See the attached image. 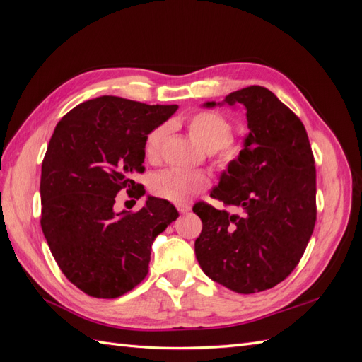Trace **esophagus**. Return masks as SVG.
I'll use <instances>...</instances> for the list:
<instances>
[{"instance_id": "34e87169", "label": "esophagus", "mask_w": 362, "mask_h": 362, "mask_svg": "<svg viewBox=\"0 0 362 362\" xmlns=\"http://www.w3.org/2000/svg\"><path fill=\"white\" fill-rule=\"evenodd\" d=\"M177 208H178V211H180L181 214H185V213H189V211L192 210V206H190L189 204H178Z\"/></svg>"}]
</instances>
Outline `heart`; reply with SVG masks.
<instances>
[{
  "label": "heart",
  "instance_id": "heart-1",
  "mask_svg": "<svg viewBox=\"0 0 362 362\" xmlns=\"http://www.w3.org/2000/svg\"><path fill=\"white\" fill-rule=\"evenodd\" d=\"M187 129L192 140L206 152L217 151V164L228 168L234 164L240 154L242 145L231 136V124L217 112H199L187 120ZM169 133V125H160L146 136L145 156L149 160H156L161 148L163 140ZM208 180L201 173H190L178 169H169L158 173L152 180V190L164 199L172 202H185L193 194L204 190Z\"/></svg>",
  "mask_w": 362,
  "mask_h": 362
}]
</instances>
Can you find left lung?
Segmentation results:
<instances>
[{
	"label": "left lung",
	"mask_w": 362,
	"mask_h": 362,
	"mask_svg": "<svg viewBox=\"0 0 362 362\" xmlns=\"http://www.w3.org/2000/svg\"><path fill=\"white\" fill-rule=\"evenodd\" d=\"M222 104L246 108L249 134L210 196L242 213L194 204L202 221L194 254L208 278L250 294L275 287L300 261L315 225V166L300 119L266 87L204 107Z\"/></svg>",
	"instance_id": "obj_1"
}]
</instances>
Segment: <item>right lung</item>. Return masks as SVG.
<instances>
[{"label": "right lung", "instance_id": "1", "mask_svg": "<svg viewBox=\"0 0 362 362\" xmlns=\"http://www.w3.org/2000/svg\"><path fill=\"white\" fill-rule=\"evenodd\" d=\"M178 110L98 96L62 117L40 175V226L63 275L98 299H115L148 275L151 246L178 211L148 196L141 210L115 211L116 194L139 199L145 140Z\"/></svg>", "mask_w": 362, "mask_h": 362}]
</instances>
